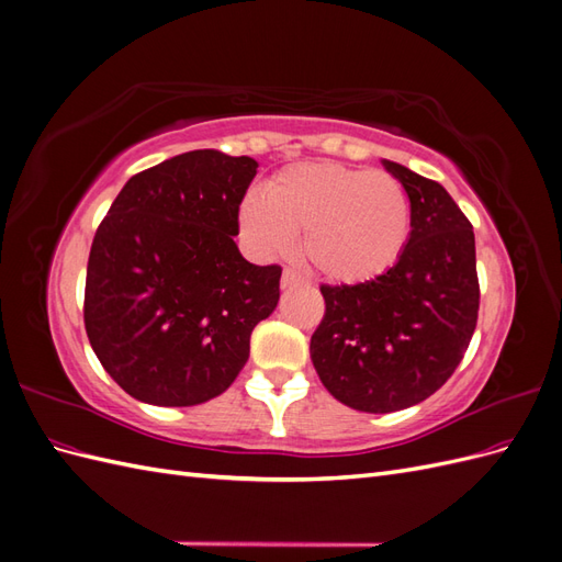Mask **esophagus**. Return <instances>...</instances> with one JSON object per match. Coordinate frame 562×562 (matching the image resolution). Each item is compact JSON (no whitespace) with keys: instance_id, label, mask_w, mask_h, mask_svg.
Here are the masks:
<instances>
[{"instance_id":"esophagus-1","label":"esophagus","mask_w":562,"mask_h":562,"mask_svg":"<svg viewBox=\"0 0 562 562\" xmlns=\"http://www.w3.org/2000/svg\"><path fill=\"white\" fill-rule=\"evenodd\" d=\"M304 279L297 274L295 269H283L281 274V288H295V285H302Z\"/></svg>"}]
</instances>
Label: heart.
Masks as SVG:
<instances>
[{"mask_svg":"<svg viewBox=\"0 0 562 562\" xmlns=\"http://www.w3.org/2000/svg\"><path fill=\"white\" fill-rule=\"evenodd\" d=\"M304 232L312 267L345 285L375 281L396 265L411 234V203L398 180L330 161L283 168L262 196L246 194L239 234L258 258L285 255Z\"/></svg>","mask_w":562,"mask_h":562,"instance_id":"obj_1","label":"heart"}]
</instances>
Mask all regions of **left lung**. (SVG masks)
<instances>
[{
	"label": "left lung",
	"instance_id": "8db88e82",
	"mask_svg": "<svg viewBox=\"0 0 562 562\" xmlns=\"http://www.w3.org/2000/svg\"><path fill=\"white\" fill-rule=\"evenodd\" d=\"M411 199V236L375 281L321 285L326 314L312 363L353 411L394 413L429 398L464 359L479 321L475 239L443 184L382 161Z\"/></svg>",
	"mask_w": 562,
	"mask_h": 562
}]
</instances>
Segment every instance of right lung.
Listing matches in <instances>:
<instances>
[{"label":"right lung","instance_id":"obj_1","mask_svg":"<svg viewBox=\"0 0 562 562\" xmlns=\"http://www.w3.org/2000/svg\"><path fill=\"white\" fill-rule=\"evenodd\" d=\"M258 161L184 151L133 176L100 223L83 326L108 375L149 405L206 403L236 380L279 304L281 267L234 244Z\"/></svg>","mask_w":562,"mask_h":562}]
</instances>
